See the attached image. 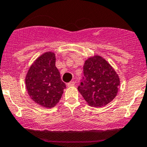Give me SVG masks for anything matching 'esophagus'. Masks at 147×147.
Masks as SVG:
<instances>
[{
  "label": "esophagus",
  "instance_id": "34e87169",
  "mask_svg": "<svg viewBox=\"0 0 147 147\" xmlns=\"http://www.w3.org/2000/svg\"><path fill=\"white\" fill-rule=\"evenodd\" d=\"M74 85H75V82H74V81H71V82L68 83L67 84L68 86H74Z\"/></svg>",
  "mask_w": 147,
  "mask_h": 147
}]
</instances>
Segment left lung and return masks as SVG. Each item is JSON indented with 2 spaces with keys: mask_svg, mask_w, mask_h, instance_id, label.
Returning <instances> with one entry per match:
<instances>
[{
  "mask_svg": "<svg viewBox=\"0 0 147 147\" xmlns=\"http://www.w3.org/2000/svg\"><path fill=\"white\" fill-rule=\"evenodd\" d=\"M84 81L78 90L87 104L102 107L117 96L120 79L109 63L98 55L89 57L84 64Z\"/></svg>",
  "mask_w": 147,
  "mask_h": 147,
  "instance_id": "obj_1",
  "label": "left lung"
}]
</instances>
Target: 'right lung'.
<instances>
[{
    "instance_id": "obj_1",
    "label": "right lung",
    "mask_w": 147,
    "mask_h": 147,
    "mask_svg": "<svg viewBox=\"0 0 147 147\" xmlns=\"http://www.w3.org/2000/svg\"><path fill=\"white\" fill-rule=\"evenodd\" d=\"M55 64V53L46 52L34 61L26 76L28 94L35 103L44 108L55 107L66 88Z\"/></svg>"
}]
</instances>
